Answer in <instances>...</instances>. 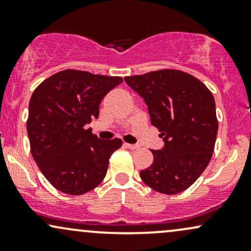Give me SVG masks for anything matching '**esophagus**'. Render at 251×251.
<instances>
[{"instance_id": "34e87169", "label": "esophagus", "mask_w": 251, "mask_h": 251, "mask_svg": "<svg viewBox=\"0 0 251 251\" xmlns=\"http://www.w3.org/2000/svg\"><path fill=\"white\" fill-rule=\"evenodd\" d=\"M124 146H125V148L129 149V150H135V149H138V148H139V146H138L137 144H127V143H125V144H124Z\"/></svg>"}]
</instances>
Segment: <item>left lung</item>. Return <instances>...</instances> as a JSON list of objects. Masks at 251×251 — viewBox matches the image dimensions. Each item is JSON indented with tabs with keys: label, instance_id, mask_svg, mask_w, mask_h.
<instances>
[{
	"label": "left lung",
	"instance_id": "left-lung-1",
	"mask_svg": "<svg viewBox=\"0 0 251 251\" xmlns=\"http://www.w3.org/2000/svg\"><path fill=\"white\" fill-rule=\"evenodd\" d=\"M125 81L148 105L151 124L164 140L162 150H151L153 163L140 178L160 194H179L203 174L214 153V96L195 76L176 70L126 76Z\"/></svg>",
	"mask_w": 251,
	"mask_h": 251
}]
</instances>
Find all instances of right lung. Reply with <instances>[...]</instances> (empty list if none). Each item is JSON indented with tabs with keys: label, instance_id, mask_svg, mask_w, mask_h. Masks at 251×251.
<instances>
[{
	"label": "right lung",
	"instance_id": "1",
	"mask_svg": "<svg viewBox=\"0 0 251 251\" xmlns=\"http://www.w3.org/2000/svg\"><path fill=\"white\" fill-rule=\"evenodd\" d=\"M120 76L66 70L40 83L29 101L27 132L34 160L54 188L83 195L105 178L120 139L102 140L86 125L99 117L103 97Z\"/></svg>",
	"mask_w": 251,
	"mask_h": 251
}]
</instances>
